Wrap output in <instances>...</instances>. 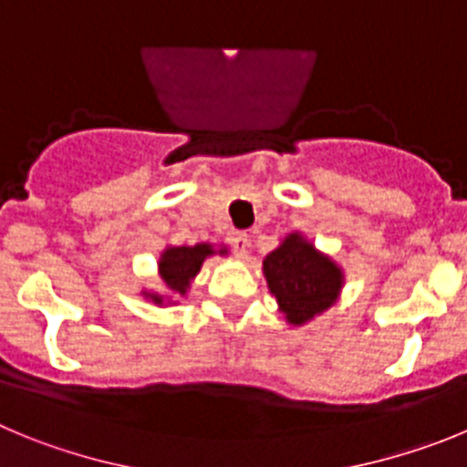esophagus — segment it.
<instances>
[{"instance_id": "obj_1", "label": "esophagus", "mask_w": 467, "mask_h": 467, "mask_svg": "<svg viewBox=\"0 0 467 467\" xmlns=\"http://www.w3.org/2000/svg\"><path fill=\"white\" fill-rule=\"evenodd\" d=\"M230 244H233L234 254H237L239 258H244V255L249 254V249H251V239L246 233H234L233 237H230Z\"/></svg>"}]
</instances>
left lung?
Instances as JSON below:
<instances>
[{"instance_id":"obj_1","label":"left lung","mask_w":467,"mask_h":467,"mask_svg":"<svg viewBox=\"0 0 467 467\" xmlns=\"http://www.w3.org/2000/svg\"><path fill=\"white\" fill-rule=\"evenodd\" d=\"M263 275L288 326H306L333 305L344 288L342 265L323 254L300 230L285 234L263 258Z\"/></svg>"}]
</instances>
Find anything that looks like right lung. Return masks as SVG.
I'll use <instances>...</instances> for the list:
<instances>
[{
  "label": "right lung",
  "instance_id": "right-lung-1",
  "mask_svg": "<svg viewBox=\"0 0 467 467\" xmlns=\"http://www.w3.org/2000/svg\"><path fill=\"white\" fill-rule=\"evenodd\" d=\"M230 249L225 244H182V246H171L167 244L165 249L158 255V279L162 281V291L153 288H141L140 296L144 300L153 302L155 306H171L179 305L183 297H188L191 285L195 276L202 270L204 260L212 255H228Z\"/></svg>",
  "mask_w": 467,
  "mask_h": 467
}]
</instances>
